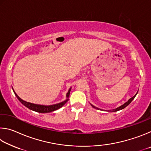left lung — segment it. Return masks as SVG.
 <instances>
[{
	"mask_svg": "<svg viewBox=\"0 0 151 151\" xmlns=\"http://www.w3.org/2000/svg\"><path fill=\"white\" fill-rule=\"evenodd\" d=\"M138 91H137V94H135L134 96H133L132 97V98H131L130 99H129V100H128V101H127L126 103H124L123 104H122V105H121V106H119V107H117L116 109H113V110H110V111H109V110H105L106 111H108V112H116V111H120V110H122V109H124L125 107H127L128 105H129V104L131 103V102L132 101V100H133V99H134V97L136 96V95L137 94V93H138ZM91 104V105L93 107V108H94V109H98V110H102V109H99V108H98V107H96V106H94V105H93V104H92L91 103H90Z\"/></svg>",
	"mask_w": 151,
	"mask_h": 151,
	"instance_id": "8db88e82",
	"label": "left lung"
}]
</instances>
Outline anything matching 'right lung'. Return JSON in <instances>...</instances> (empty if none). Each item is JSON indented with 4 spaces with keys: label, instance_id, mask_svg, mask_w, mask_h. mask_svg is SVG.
<instances>
[{
    "label": "right lung",
    "instance_id": "right-lung-1",
    "mask_svg": "<svg viewBox=\"0 0 151 151\" xmlns=\"http://www.w3.org/2000/svg\"><path fill=\"white\" fill-rule=\"evenodd\" d=\"M12 90H13V89H12ZM70 91H71V87L68 89V93H66V99L64 101L61 102V103L52 104V105H42V104H37L28 103V102H27V101H23L22 99H20V97L17 95V93H15V91L13 90L14 94L17 97V99H19V101L22 104H23V105L27 107V108L29 109L30 110H32V111L37 112H40V113H47V112L55 111H56V110L59 109L60 108H61V107L63 106L64 105H65L66 102L68 101V98H69Z\"/></svg>",
    "mask_w": 151,
    "mask_h": 151
}]
</instances>
